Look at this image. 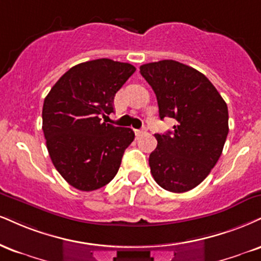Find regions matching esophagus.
<instances>
[{
	"label": "esophagus",
	"instance_id": "esophagus-1",
	"mask_svg": "<svg viewBox=\"0 0 261 261\" xmlns=\"http://www.w3.org/2000/svg\"><path fill=\"white\" fill-rule=\"evenodd\" d=\"M146 133V128H141V130H135V134L137 135V136H140V135H142Z\"/></svg>",
	"mask_w": 261,
	"mask_h": 261
}]
</instances>
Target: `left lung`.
<instances>
[{
	"label": "left lung",
	"mask_w": 261,
	"mask_h": 261,
	"mask_svg": "<svg viewBox=\"0 0 261 261\" xmlns=\"http://www.w3.org/2000/svg\"><path fill=\"white\" fill-rule=\"evenodd\" d=\"M140 73L154 91L162 120L177 121L172 131L154 135L150 172L164 190L187 192L220 158L228 134L227 105L205 75L180 62L147 63Z\"/></svg>",
	"instance_id": "obj_1"
}]
</instances>
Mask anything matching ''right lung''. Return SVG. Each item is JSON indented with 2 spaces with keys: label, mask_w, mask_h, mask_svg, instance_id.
I'll return each mask as SVG.
<instances>
[{
  "label": "right lung",
  "mask_w": 261,
  "mask_h": 261,
  "mask_svg": "<svg viewBox=\"0 0 261 261\" xmlns=\"http://www.w3.org/2000/svg\"><path fill=\"white\" fill-rule=\"evenodd\" d=\"M136 70L108 58L70 68L43 100L42 130L51 161L62 177L80 191L98 190L120 168L135 139L130 127L100 118L114 112V96Z\"/></svg>",
  "instance_id": "1"
}]
</instances>
